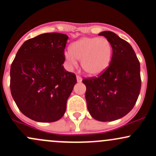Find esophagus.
Returning <instances> with one entry per match:
<instances>
[{
    "label": "esophagus",
    "instance_id": "obj_1",
    "mask_svg": "<svg viewBox=\"0 0 156 156\" xmlns=\"http://www.w3.org/2000/svg\"><path fill=\"white\" fill-rule=\"evenodd\" d=\"M76 78H77V81H78V83H81V81H82V78H81L80 76H78V75H77Z\"/></svg>",
    "mask_w": 156,
    "mask_h": 156
}]
</instances>
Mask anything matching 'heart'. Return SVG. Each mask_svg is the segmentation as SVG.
<instances>
[{
	"mask_svg": "<svg viewBox=\"0 0 156 156\" xmlns=\"http://www.w3.org/2000/svg\"><path fill=\"white\" fill-rule=\"evenodd\" d=\"M65 59L70 68L81 60V68L87 75H98L104 73L110 66L113 47L105 37H83L74 42L70 51L65 52Z\"/></svg>",
	"mask_w": 156,
	"mask_h": 156,
	"instance_id": "heart-1",
	"label": "heart"
}]
</instances>
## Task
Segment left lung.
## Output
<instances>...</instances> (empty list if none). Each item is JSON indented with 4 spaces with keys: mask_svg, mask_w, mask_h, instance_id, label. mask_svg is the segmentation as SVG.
Masks as SVG:
<instances>
[{
    "mask_svg": "<svg viewBox=\"0 0 156 156\" xmlns=\"http://www.w3.org/2000/svg\"><path fill=\"white\" fill-rule=\"evenodd\" d=\"M111 43L113 55L108 68L98 77L86 78L87 109L95 119H120L133 108L141 87L140 63L130 44L111 31H103Z\"/></svg>",
    "mask_w": 156,
    "mask_h": 156,
    "instance_id": "left-lung-1",
    "label": "left lung"
}]
</instances>
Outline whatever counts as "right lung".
<instances>
[{
	"label": "right lung",
	"mask_w": 156,
	"mask_h": 156,
	"mask_svg": "<svg viewBox=\"0 0 156 156\" xmlns=\"http://www.w3.org/2000/svg\"><path fill=\"white\" fill-rule=\"evenodd\" d=\"M69 37L42 34L25 41L10 68V90L24 115L41 122L57 121L64 115L66 101L77 82L63 67Z\"/></svg>",
	"instance_id": "1"
}]
</instances>
